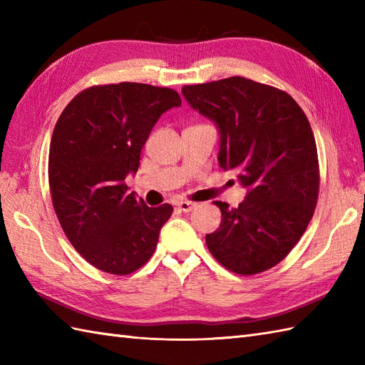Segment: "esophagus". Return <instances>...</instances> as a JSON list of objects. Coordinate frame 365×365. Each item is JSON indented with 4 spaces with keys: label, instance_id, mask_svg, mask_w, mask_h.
I'll use <instances>...</instances> for the list:
<instances>
[{
    "label": "esophagus",
    "instance_id": "1",
    "mask_svg": "<svg viewBox=\"0 0 365 365\" xmlns=\"http://www.w3.org/2000/svg\"><path fill=\"white\" fill-rule=\"evenodd\" d=\"M177 207L180 208L182 212H185V213H188V212H191L192 208L196 207V204L195 202H190V200H180V202L177 204Z\"/></svg>",
    "mask_w": 365,
    "mask_h": 365
}]
</instances>
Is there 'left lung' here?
<instances>
[{
    "mask_svg": "<svg viewBox=\"0 0 365 365\" xmlns=\"http://www.w3.org/2000/svg\"><path fill=\"white\" fill-rule=\"evenodd\" d=\"M182 96L218 128L220 166L247 190L237 208L213 202L221 224L205 235L208 251L237 274L273 268L304 234L319 196L306 114L287 92L243 76L183 86Z\"/></svg>",
    "mask_w": 365,
    "mask_h": 365,
    "instance_id": "8db88e82",
    "label": "left lung"
}]
</instances>
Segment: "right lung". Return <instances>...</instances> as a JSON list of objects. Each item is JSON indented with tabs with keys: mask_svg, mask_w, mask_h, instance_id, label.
Wrapping results in <instances>:
<instances>
[{
	"mask_svg": "<svg viewBox=\"0 0 365 365\" xmlns=\"http://www.w3.org/2000/svg\"><path fill=\"white\" fill-rule=\"evenodd\" d=\"M182 105L168 88L94 86L66 106L54 127L48 180L68 242L91 265L130 274L152 257L173 205L147 207L128 192L147 138L163 113Z\"/></svg>",
	"mask_w": 365,
	"mask_h": 365,
	"instance_id": "right-lung-1",
	"label": "right lung"
}]
</instances>
